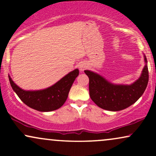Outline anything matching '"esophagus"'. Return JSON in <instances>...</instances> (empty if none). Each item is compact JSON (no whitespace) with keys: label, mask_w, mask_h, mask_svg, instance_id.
Wrapping results in <instances>:
<instances>
[{"label":"esophagus","mask_w":156,"mask_h":156,"mask_svg":"<svg viewBox=\"0 0 156 156\" xmlns=\"http://www.w3.org/2000/svg\"><path fill=\"white\" fill-rule=\"evenodd\" d=\"M78 68H79V69L80 71H83L84 69L87 68V64L85 63H83V62H81V63L79 64V65H78Z\"/></svg>","instance_id":"obj_1"}]
</instances>
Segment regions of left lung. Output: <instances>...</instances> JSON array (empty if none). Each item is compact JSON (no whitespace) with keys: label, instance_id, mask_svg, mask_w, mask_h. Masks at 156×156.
I'll return each instance as SVG.
<instances>
[{"label":"left lung","instance_id":"obj_1","mask_svg":"<svg viewBox=\"0 0 156 156\" xmlns=\"http://www.w3.org/2000/svg\"><path fill=\"white\" fill-rule=\"evenodd\" d=\"M145 65L140 77L130 85L114 84L98 73L85 70L89 78V89L91 99L100 108L117 112L135 103L144 92L149 80L147 61L144 55Z\"/></svg>","mask_w":156,"mask_h":156}]
</instances>
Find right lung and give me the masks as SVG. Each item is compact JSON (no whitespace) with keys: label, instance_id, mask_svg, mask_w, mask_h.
<instances>
[{"label":"right lung","instance_id":"add662e5","mask_svg":"<svg viewBox=\"0 0 156 156\" xmlns=\"http://www.w3.org/2000/svg\"><path fill=\"white\" fill-rule=\"evenodd\" d=\"M78 75L79 70L76 69L51 87L34 91L21 89L12 80L9 75V79L14 92L25 104L39 112H47L56 110L64 105L73 82Z\"/></svg>","mask_w":156,"mask_h":156}]
</instances>
